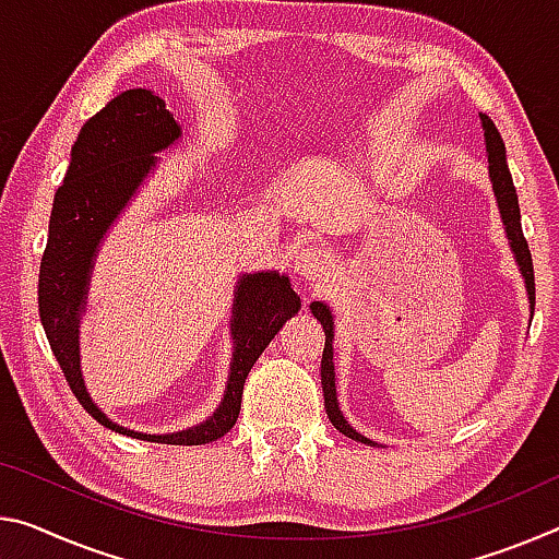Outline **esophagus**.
<instances>
[{
    "label": "esophagus",
    "mask_w": 559,
    "mask_h": 559,
    "mask_svg": "<svg viewBox=\"0 0 559 559\" xmlns=\"http://www.w3.org/2000/svg\"><path fill=\"white\" fill-rule=\"evenodd\" d=\"M331 255H328L321 246H304L296 253L294 261V271L300 278H306L308 283H321L328 276H331Z\"/></svg>",
    "instance_id": "34e87169"
}]
</instances>
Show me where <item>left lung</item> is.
<instances>
[{"instance_id":"left-lung-1","label":"left lung","mask_w":559,"mask_h":559,"mask_svg":"<svg viewBox=\"0 0 559 559\" xmlns=\"http://www.w3.org/2000/svg\"><path fill=\"white\" fill-rule=\"evenodd\" d=\"M483 129H485V152H487V168H490V181H492V191L495 199H498V209H500V218L504 226V234H508V241L512 253H515V261L520 265L522 278H525V288H527V298H530V313L535 311V271H533V255H530V246L522 236V226H520V206H518V193H515V183H512L510 168H508V158H504V144L500 139V131L495 129V123L490 117L480 114ZM311 313L321 321L323 331H325V348H323V358H321V385H323V401H325V413L328 420L335 425V430H341L345 438L366 442V445H376L373 440H368L366 436H360L350 428V423L343 418L341 407H338V395H335V368H333V316L331 308L321 300H313L311 304Z\"/></svg>"}]
</instances>
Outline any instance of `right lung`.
<instances>
[{"label":"right lung","instance_id":"1","mask_svg":"<svg viewBox=\"0 0 559 559\" xmlns=\"http://www.w3.org/2000/svg\"><path fill=\"white\" fill-rule=\"evenodd\" d=\"M181 127L164 99L148 88H129L88 119L72 146L64 183L57 189L49 218V241L39 265V318L51 353L84 411L104 428L164 445H206L224 438L241 413L243 383L276 333L300 308V298L276 271L238 278L231 335L234 360L224 401L201 425L168 436H146L111 423L86 393L79 366V323L86 308L88 281L114 221L158 164V152L179 141Z\"/></svg>","mask_w":559,"mask_h":559}]
</instances>
